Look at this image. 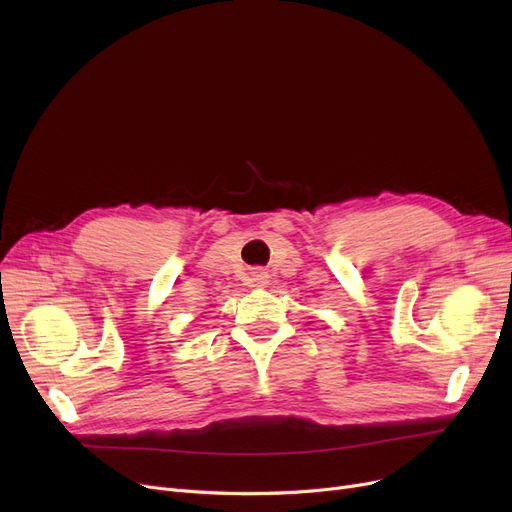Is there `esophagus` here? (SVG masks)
<instances>
[{
    "mask_svg": "<svg viewBox=\"0 0 512 512\" xmlns=\"http://www.w3.org/2000/svg\"><path fill=\"white\" fill-rule=\"evenodd\" d=\"M268 282H270L268 272H263V270H253V272L249 274V284H251V286H265Z\"/></svg>",
    "mask_w": 512,
    "mask_h": 512,
    "instance_id": "1",
    "label": "esophagus"
}]
</instances>
